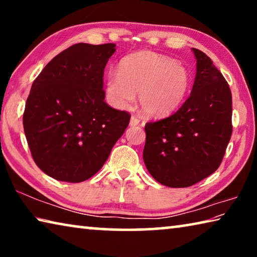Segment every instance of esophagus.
<instances>
[{
	"label": "esophagus",
	"mask_w": 257,
	"mask_h": 257,
	"mask_svg": "<svg viewBox=\"0 0 257 257\" xmlns=\"http://www.w3.org/2000/svg\"><path fill=\"white\" fill-rule=\"evenodd\" d=\"M139 122H141V119H139L138 116L133 115L132 118H130V125H132V127H135V125L139 124Z\"/></svg>",
	"instance_id": "34e87169"
}]
</instances>
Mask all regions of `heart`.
<instances>
[{"instance_id": "obj_1", "label": "heart", "mask_w": 257, "mask_h": 257, "mask_svg": "<svg viewBox=\"0 0 257 257\" xmlns=\"http://www.w3.org/2000/svg\"><path fill=\"white\" fill-rule=\"evenodd\" d=\"M190 73L185 66L154 52H139L125 56L118 73L106 77L105 90L113 106H129L138 93L142 111L153 118L171 114L188 95Z\"/></svg>"}]
</instances>
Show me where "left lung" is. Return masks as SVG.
Wrapping results in <instances>:
<instances>
[{
    "label": "left lung",
    "instance_id": "1",
    "mask_svg": "<svg viewBox=\"0 0 257 257\" xmlns=\"http://www.w3.org/2000/svg\"><path fill=\"white\" fill-rule=\"evenodd\" d=\"M196 77L190 96L168 118L145 124L143 152L154 179L172 188L189 187L212 175L232 134V97L212 60L193 49Z\"/></svg>",
    "mask_w": 257,
    "mask_h": 257
}]
</instances>
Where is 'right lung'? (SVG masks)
Segmentation results:
<instances>
[{
	"mask_svg": "<svg viewBox=\"0 0 257 257\" xmlns=\"http://www.w3.org/2000/svg\"><path fill=\"white\" fill-rule=\"evenodd\" d=\"M115 44L78 43L52 59L34 80L24 112L33 159L47 176L81 182L105 163L130 114L104 101V69Z\"/></svg>",
	"mask_w": 257,
	"mask_h": 257,
	"instance_id": "obj_1",
	"label": "right lung"
}]
</instances>
